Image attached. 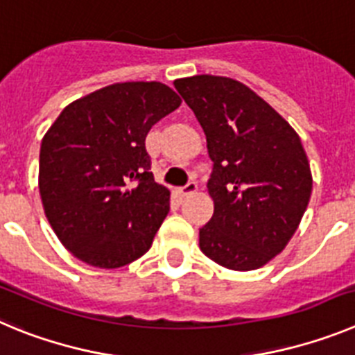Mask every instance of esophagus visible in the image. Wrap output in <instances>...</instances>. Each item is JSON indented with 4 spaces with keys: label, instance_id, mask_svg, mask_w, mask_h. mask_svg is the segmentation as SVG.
<instances>
[{
    "label": "esophagus",
    "instance_id": "obj_1",
    "mask_svg": "<svg viewBox=\"0 0 355 355\" xmlns=\"http://www.w3.org/2000/svg\"><path fill=\"white\" fill-rule=\"evenodd\" d=\"M198 189V184L194 180H189L187 182V184L184 185V187H180V189H178V193L182 194V196H187V194H191V193H194V191Z\"/></svg>",
    "mask_w": 355,
    "mask_h": 355
}]
</instances>
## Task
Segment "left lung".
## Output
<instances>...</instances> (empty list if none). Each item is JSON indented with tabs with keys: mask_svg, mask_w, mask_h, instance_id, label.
<instances>
[{
	"mask_svg": "<svg viewBox=\"0 0 355 355\" xmlns=\"http://www.w3.org/2000/svg\"><path fill=\"white\" fill-rule=\"evenodd\" d=\"M175 88L203 127L214 162L207 184L214 216L200 228V249L226 269H258L285 249L311 196L301 139L235 79L193 76Z\"/></svg>",
	"mask_w": 355,
	"mask_h": 355,
	"instance_id": "1",
	"label": "left lung"
}]
</instances>
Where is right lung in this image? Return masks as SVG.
<instances>
[{
  "instance_id": "1",
  "label": "right lung",
  "mask_w": 355,
  "mask_h": 355,
  "mask_svg": "<svg viewBox=\"0 0 355 355\" xmlns=\"http://www.w3.org/2000/svg\"><path fill=\"white\" fill-rule=\"evenodd\" d=\"M157 81L116 83L65 107L40 145L38 189L62 244L101 269L138 260L170 212L145 139L180 106Z\"/></svg>"
}]
</instances>
